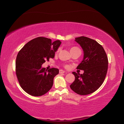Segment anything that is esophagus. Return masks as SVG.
Wrapping results in <instances>:
<instances>
[{
  "label": "esophagus",
  "instance_id": "obj_1",
  "mask_svg": "<svg viewBox=\"0 0 124 124\" xmlns=\"http://www.w3.org/2000/svg\"><path fill=\"white\" fill-rule=\"evenodd\" d=\"M65 73V71L64 70H60V73Z\"/></svg>",
  "mask_w": 124,
  "mask_h": 124
}]
</instances>
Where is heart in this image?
I'll return each instance as SVG.
<instances>
[{
  "instance_id": "1",
  "label": "heart",
  "mask_w": 124,
  "mask_h": 124,
  "mask_svg": "<svg viewBox=\"0 0 124 124\" xmlns=\"http://www.w3.org/2000/svg\"><path fill=\"white\" fill-rule=\"evenodd\" d=\"M70 52H74V51H80V52H81L80 49L79 47H76V46L71 47L70 48ZM59 51H60V49H58L57 50H56V53H58V52ZM64 67L66 68H68L69 66H68V65H66V66H64Z\"/></svg>"
}]
</instances>
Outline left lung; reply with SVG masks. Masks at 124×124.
I'll use <instances>...</instances> for the list:
<instances>
[{"instance_id": "1", "label": "left lung", "mask_w": 124, "mask_h": 124, "mask_svg": "<svg viewBox=\"0 0 124 124\" xmlns=\"http://www.w3.org/2000/svg\"><path fill=\"white\" fill-rule=\"evenodd\" d=\"M75 41L84 51V58L77 69L83 70V74L73 72L75 80L70 89L80 95L96 91L103 83L108 70V60L103 47L95 40L86 37L76 38Z\"/></svg>"}]
</instances>
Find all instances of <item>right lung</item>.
Returning a JSON list of instances; mask_svg holds the SVG:
<instances>
[{
    "label": "right lung",
    "mask_w": 124,
    "mask_h": 124,
    "mask_svg": "<svg viewBox=\"0 0 124 124\" xmlns=\"http://www.w3.org/2000/svg\"><path fill=\"white\" fill-rule=\"evenodd\" d=\"M61 44L60 40L53 43L45 37L31 40L17 55L16 74L21 87L29 95L40 96L51 89L54 77L59 73L57 68L47 71L41 65L46 60L54 58L56 50Z\"/></svg>",
    "instance_id": "right-lung-1"
}]
</instances>
